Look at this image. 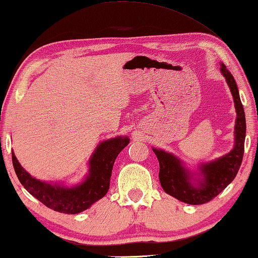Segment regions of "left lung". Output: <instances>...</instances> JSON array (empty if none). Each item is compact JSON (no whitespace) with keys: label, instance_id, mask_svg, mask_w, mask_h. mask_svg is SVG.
I'll list each match as a JSON object with an SVG mask.
<instances>
[{"label":"left lung","instance_id":"1","mask_svg":"<svg viewBox=\"0 0 258 258\" xmlns=\"http://www.w3.org/2000/svg\"><path fill=\"white\" fill-rule=\"evenodd\" d=\"M220 71L227 81L235 102L236 125L235 144L230 152L214 159L212 161L202 162L196 169H189L186 163L162 149L152 148L158 158L160 171L159 179L163 190L172 198L191 205L208 203L219 195L235 179L243 157V147L246 138L245 111L240 101L239 90L232 74L226 65L220 64Z\"/></svg>","mask_w":258,"mask_h":258}]
</instances>
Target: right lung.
<instances>
[{
    "label": "right lung",
    "mask_w": 258,
    "mask_h": 258,
    "mask_svg": "<svg viewBox=\"0 0 258 258\" xmlns=\"http://www.w3.org/2000/svg\"><path fill=\"white\" fill-rule=\"evenodd\" d=\"M128 143L130 139L123 135L100 142L89 159L87 176L72 186L37 179L20 165L13 151L12 162L19 180L34 198L57 212L77 214L89 209L107 194L114 162Z\"/></svg>",
    "instance_id": "add662e5"
}]
</instances>
